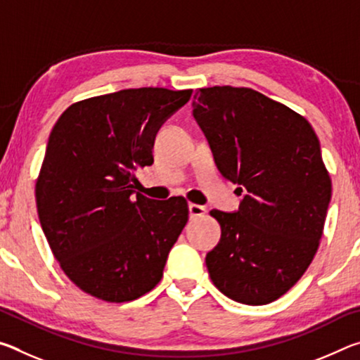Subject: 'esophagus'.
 I'll list each match as a JSON object with an SVG mask.
<instances>
[{
	"mask_svg": "<svg viewBox=\"0 0 360 360\" xmlns=\"http://www.w3.org/2000/svg\"><path fill=\"white\" fill-rule=\"evenodd\" d=\"M206 212V208L202 205H197V203H188V214L191 217H198V216H203Z\"/></svg>",
	"mask_w": 360,
	"mask_h": 360,
	"instance_id": "34e87169",
	"label": "esophagus"
}]
</instances>
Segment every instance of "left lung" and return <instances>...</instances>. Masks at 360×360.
I'll return each mask as SVG.
<instances>
[{"instance_id": "1", "label": "left lung", "mask_w": 360, "mask_h": 360, "mask_svg": "<svg viewBox=\"0 0 360 360\" xmlns=\"http://www.w3.org/2000/svg\"><path fill=\"white\" fill-rule=\"evenodd\" d=\"M192 105L219 172L245 192L236 212H210L222 231L206 254L211 281L235 302H275L324 231L332 181L319 139L303 115L248 87L200 89Z\"/></svg>"}]
</instances>
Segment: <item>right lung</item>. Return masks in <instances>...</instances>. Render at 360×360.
Listing matches in <instances>:
<instances>
[{"label":"right lung","mask_w":360,"mask_h":360,"mask_svg":"<svg viewBox=\"0 0 360 360\" xmlns=\"http://www.w3.org/2000/svg\"><path fill=\"white\" fill-rule=\"evenodd\" d=\"M192 90L127 89L72 103L49 136L36 206L53 257L85 294L136 300L160 283L188 219L184 197L135 195L160 125Z\"/></svg>","instance_id":"right-lung-1"}]
</instances>
